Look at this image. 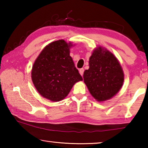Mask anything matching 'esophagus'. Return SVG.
I'll return each mask as SVG.
<instances>
[{"label":"esophagus","instance_id":"1","mask_svg":"<svg viewBox=\"0 0 148 148\" xmlns=\"http://www.w3.org/2000/svg\"><path fill=\"white\" fill-rule=\"evenodd\" d=\"M84 69H79V74H81V76H83V74H84Z\"/></svg>","mask_w":148,"mask_h":148}]
</instances>
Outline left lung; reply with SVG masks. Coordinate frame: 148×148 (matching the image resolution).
<instances>
[{
  "label": "left lung",
  "instance_id": "8db88e82",
  "mask_svg": "<svg viewBox=\"0 0 148 148\" xmlns=\"http://www.w3.org/2000/svg\"><path fill=\"white\" fill-rule=\"evenodd\" d=\"M89 68L84 73V81L92 97L106 101L121 89L124 73L118 59L107 49L99 46L89 57Z\"/></svg>",
  "mask_w": 148,
  "mask_h": 148
}]
</instances>
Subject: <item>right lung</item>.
I'll return each mask as SVG.
<instances>
[{
	"label": "right lung",
	"instance_id": "1",
	"mask_svg": "<svg viewBox=\"0 0 148 148\" xmlns=\"http://www.w3.org/2000/svg\"><path fill=\"white\" fill-rule=\"evenodd\" d=\"M74 45L64 40L52 42L44 47L35 60L31 78L35 88L44 98L53 102L64 99L74 85L82 81L70 56Z\"/></svg>",
	"mask_w": 148,
	"mask_h": 148
}]
</instances>
